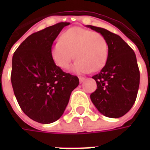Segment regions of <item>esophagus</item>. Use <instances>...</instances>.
<instances>
[{"label":"esophagus","instance_id":"1","mask_svg":"<svg viewBox=\"0 0 150 150\" xmlns=\"http://www.w3.org/2000/svg\"><path fill=\"white\" fill-rule=\"evenodd\" d=\"M79 82H80L81 83H83L85 79H86L84 77H81V76H79Z\"/></svg>","mask_w":150,"mask_h":150}]
</instances>
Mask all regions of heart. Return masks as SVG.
<instances>
[{"mask_svg":"<svg viewBox=\"0 0 150 150\" xmlns=\"http://www.w3.org/2000/svg\"><path fill=\"white\" fill-rule=\"evenodd\" d=\"M53 61L61 69L68 68L72 59H77L72 70L77 73L100 71L107 62L108 43L100 32L82 27L64 31L60 40L51 46Z\"/></svg>","mask_w":150,"mask_h":150,"instance_id":"1","label":"heart"}]
</instances>
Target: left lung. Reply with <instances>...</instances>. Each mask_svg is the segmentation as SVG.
<instances>
[{
  "label": "left lung",
  "instance_id": "1",
  "mask_svg": "<svg viewBox=\"0 0 150 150\" xmlns=\"http://www.w3.org/2000/svg\"><path fill=\"white\" fill-rule=\"evenodd\" d=\"M100 32L108 43L106 64L92 76L97 89L90 96L98 111L110 118L128 112L136 101L140 84V71L133 50L120 37L104 28L87 25Z\"/></svg>",
  "mask_w": 150,
  "mask_h": 150
}]
</instances>
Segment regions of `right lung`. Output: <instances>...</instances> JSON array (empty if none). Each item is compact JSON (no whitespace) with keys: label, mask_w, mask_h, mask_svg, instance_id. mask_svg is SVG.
<instances>
[{"label":"right lung","mask_w":150,"mask_h":150,"mask_svg":"<svg viewBox=\"0 0 150 150\" xmlns=\"http://www.w3.org/2000/svg\"><path fill=\"white\" fill-rule=\"evenodd\" d=\"M69 22H59L34 33L13 56L11 83L23 112L34 121L50 124L59 120L71 91L79 83L75 75L62 71L50 54L54 41Z\"/></svg>","instance_id":"right-lung-1"}]
</instances>
